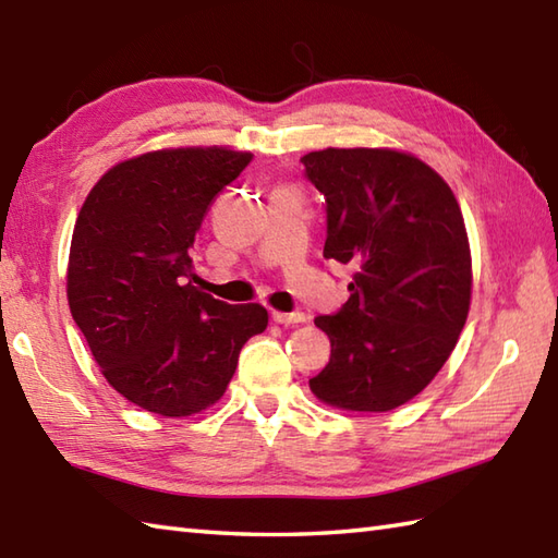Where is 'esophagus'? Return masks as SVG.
I'll list each match as a JSON object with an SVG mask.
<instances>
[{
	"label": "esophagus",
	"instance_id": "1",
	"mask_svg": "<svg viewBox=\"0 0 558 558\" xmlns=\"http://www.w3.org/2000/svg\"><path fill=\"white\" fill-rule=\"evenodd\" d=\"M271 320H275L277 325H299V323H305V313H301V311H295V313L275 311V313H271Z\"/></svg>",
	"mask_w": 558,
	"mask_h": 558
}]
</instances>
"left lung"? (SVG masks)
<instances>
[{
	"instance_id": "8db88e82",
	"label": "left lung",
	"mask_w": 558,
	"mask_h": 558,
	"mask_svg": "<svg viewBox=\"0 0 558 558\" xmlns=\"http://www.w3.org/2000/svg\"><path fill=\"white\" fill-rule=\"evenodd\" d=\"M327 204L323 255L354 267L349 301L315 325L332 344L317 400L390 412L422 392L468 320L472 257L460 204L434 168L392 149L301 158Z\"/></svg>"
}]
</instances>
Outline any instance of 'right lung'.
Wrapping results in <instances>:
<instances>
[{"label":"right lung","instance_id":"obj_1","mask_svg":"<svg viewBox=\"0 0 558 558\" xmlns=\"http://www.w3.org/2000/svg\"><path fill=\"white\" fill-rule=\"evenodd\" d=\"M253 154L190 146L112 166L74 226L66 299L106 380L146 412L190 416L229 388L238 354L265 332L259 303L195 287L190 247L219 192Z\"/></svg>","mask_w":558,"mask_h":558}]
</instances>
